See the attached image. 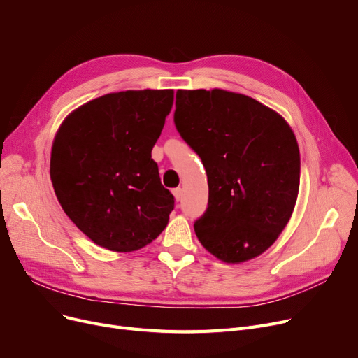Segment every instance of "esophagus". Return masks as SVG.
<instances>
[{
  "mask_svg": "<svg viewBox=\"0 0 358 358\" xmlns=\"http://www.w3.org/2000/svg\"><path fill=\"white\" fill-rule=\"evenodd\" d=\"M173 194H174V199H176L177 201H180L181 197H182V190L178 187V189H174V190H173Z\"/></svg>",
  "mask_w": 358,
  "mask_h": 358,
  "instance_id": "obj_1",
  "label": "esophagus"
}]
</instances>
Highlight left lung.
<instances>
[{
  "label": "left lung",
  "mask_w": 358,
  "mask_h": 358,
  "mask_svg": "<svg viewBox=\"0 0 358 358\" xmlns=\"http://www.w3.org/2000/svg\"><path fill=\"white\" fill-rule=\"evenodd\" d=\"M174 122L206 168L209 206L194 223L201 245L227 264L267 251L289 223L300 154L285 117L220 88L178 90Z\"/></svg>",
  "instance_id": "left-lung-1"
}]
</instances>
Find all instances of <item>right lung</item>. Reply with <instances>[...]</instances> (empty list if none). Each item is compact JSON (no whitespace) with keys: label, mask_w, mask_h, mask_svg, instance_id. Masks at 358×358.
I'll return each mask as SVG.
<instances>
[{"label":"right lung","mask_w":358,"mask_h":358,"mask_svg":"<svg viewBox=\"0 0 358 358\" xmlns=\"http://www.w3.org/2000/svg\"><path fill=\"white\" fill-rule=\"evenodd\" d=\"M173 103L174 90L108 92L71 111L56 131L55 194L96 245L134 252L168 224L174 197L150 152Z\"/></svg>","instance_id":"add662e5"}]
</instances>
